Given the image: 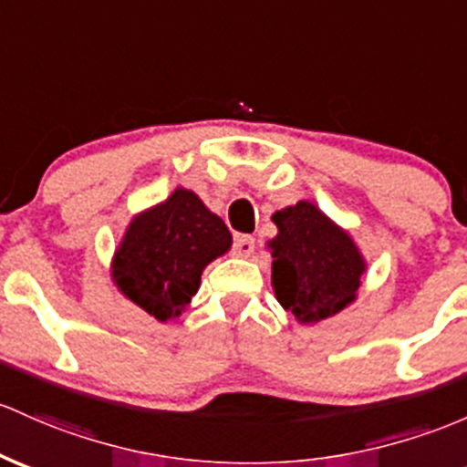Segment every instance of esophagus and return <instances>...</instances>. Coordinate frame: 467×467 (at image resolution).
<instances>
[{
    "label": "esophagus",
    "mask_w": 467,
    "mask_h": 467,
    "mask_svg": "<svg viewBox=\"0 0 467 467\" xmlns=\"http://www.w3.org/2000/svg\"><path fill=\"white\" fill-rule=\"evenodd\" d=\"M233 250L237 257H250L254 253V237H250V234H237Z\"/></svg>",
    "instance_id": "1"
}]
</instances>
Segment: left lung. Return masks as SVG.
Wrapping results in <instances>:
<instances>
[{
    "instance_id": "left-lung-1",
    "label": "left lung",
    "mask_w": 467,
    "mask_h": 467,
    "mask_svg": "<svg viewBox=\"0 0 467 467\" xmlns=\"http://www.w3.org/2000/svg\"><path fill=\"white\" fill-rule=\"evenodd\" d=\"M273 222V288L284 310L308 326L348 308L368 268L355 239L312 202L276 210Z\"/></svg>"
}]
</instances>
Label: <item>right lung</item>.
I'll return each instance as SVG.
<instances>
[{"label":"right lung","mask_w":467,"mask_h":467,"mask_svg":"<svg viewBox=\"0 0 467 467\" xmlns=\"http://www.w3.org/2000/svg\"><path fill=\"white\" fill-rule=\"evenodd\" d=\"M233 245L222 217L192 191L177 188L166 202L135 214L112 254L117 290L157 321L175 319L191 304L203 268Z\"/></svg>","instance_id":"1"}]
</instances>
